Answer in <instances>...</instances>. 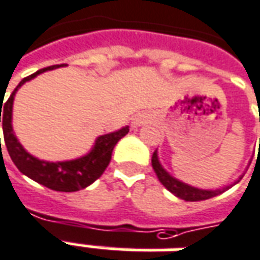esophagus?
Here are the masks:
<instances>
[{"instance_id": "1", "label": "esophagus", "mask_w": 260, "mask_h": 260, "mask_svg": "<svg viewBox=\"0 0 260 260\" xmlns=\"http://www.w3.org/2000/svg\"><path fill=\"white\" fill-rule=\"evenodd\" d=\"M149 118L146 117V115H136L135 118H134V121H132V128H138V126H141L142 124H145V122H148Z\"/></svg>"}]
</instances>
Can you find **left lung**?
Instances as JSON below:
<instances>
[{"label": "left lung", "mask_w": 260, "mask_h": 260, "mask_svg": "<svg viewBox=\"0 0 260 260\" xmlns=\"http://www.w3.org/2000/svg\"><path fill=\"white\" fill-rule=\"evenodd\" d=\"M152 168L155 170L157 179L160 181L163 186L168 188L170 193H173L174 196H177L179 199L186 200V201H201V200H208L211 197H215L218 194L224 193L226 188L230 187H225V188H218V190H201V188H196V187L188 186L181 183L177 179L172 177L170 174L161 168V165L159 163L157 159V153L153 152L152 155Z\"/></svg>", "instance_id": "obj_1"}]
</instances>
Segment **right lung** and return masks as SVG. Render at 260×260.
<instances>
[{"mask_svg":"<svg viewBox=\"0 0 260 260\" xmlns=\"http://www.w3.org/2000/svg\"><path fill=\"white\" fill-rule=\"evenodd\" d=\"M64 66V64H56V66H49L45 69L38 70L36 73L30 74L16 86L12 91L10 99L5 101V104L0 105V122L3 119V131L5 146L10 153L11 159L15 163L18 170L28 176L29 179L35 180L42 186L48 187L54 191H79L81 188H86L91 183L99 179L101 174L104 173L107 166L111 160L112 150L117 142L129 132V128L125 126L122 129L107 134V135L100 136L95 141V145L88 155L83 156L80 159L69 161H43L36 159L22 148V145L18 142V139L12 132V104H14V95L18 91V88L26 83L29 80L36 77L38 74L43 73L46 70H53L56 67ZM1 103H4L1 100ZM1 141V139H0Z\"/></svg>","mask_w":260,"mask_h":260,"instance_id":"obj_1","label":"right lung"}]
</instances>
